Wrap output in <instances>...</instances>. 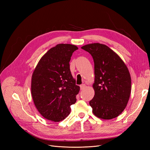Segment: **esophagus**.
Listing matches in <instances>:
<instances>
[{"label": "esophagus", "mask_w": 150, "mask_h": 150, "mask_svg": "<svg viewBox=\"0 0 150 150\" xmlns=\"http://www.w3.org/2000/svg\"><path fill=\"white\" fill-rule=\"evenodd\" d=\"M85 86H86V85L85 84H81V85H80V89H81V90H83V89H84V88H85Z\"/></svg>", "instance_id": "34e87169"}]
</instances>
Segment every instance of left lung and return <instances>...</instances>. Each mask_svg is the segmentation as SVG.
<instances>
[{
  "instance_id": "left-lung-1",
  "label": "left lung",
  "mask_w": 150,
  "mask_h": 150,
  "mask_svg": "<svg viewBox=\"0 0 150 150\" xmlns=\"http://www.w3.org/2000/svg\"><path fill=\"white\" fill-rule=\"evenodd\" d=\"M83 49L92 56L94 63L95 94L89 101L94 115L111 120L124 111L131 89V79L126 66L116 53L104 44L85 45Z\"/></svg>"
}]
</instances>
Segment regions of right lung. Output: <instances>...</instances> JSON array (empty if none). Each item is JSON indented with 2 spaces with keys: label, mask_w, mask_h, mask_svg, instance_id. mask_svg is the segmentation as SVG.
Returning <instances> with one entry per match:
<instances>
[{
  "label": "right lung",
  "mask_w": 150,
  "mask_h": 150,
  "mask_svg": "<svg viewBox=\"0 0 150 150\" xmlns=\"http://www.w3.org/2000/svg\"><path fill=\"white\" fill-rule=\"evenodd\" d=\"M78 47L59 44L40 59L32 76L31 94L44 117L54 122L64 120L76 101L80 88L70 71L71 57Z\"/></svg>",
  "instance_id": "1"
}]
</instances>
